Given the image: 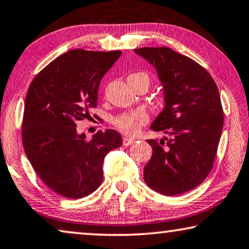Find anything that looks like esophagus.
I'll return each instance as SVG.
<instances>
[{
    "label": "esophagus",
    "instance_id": "esophagus-1",
    "mask_svg": "<svg viewBox=\"0 0 249 249\" xmlns=\"http://www.w3.org/2000/svg\"><path fill=\"white\" fill-rule=\"evenodd\" d=\"M134 142H135L134 139H129V138H124V139H123V144H124L125 146L132 145Z\"/></svg>",
    "mask_w": 249,
    "mask_h": 249
}]
</instances>
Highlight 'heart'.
<instances>
[{"label": "heart", "mask_w": 249, "mask_h": 249, "mask_svg": "<svg viewBox=\"0 0 249 249\" xmlns=\"http://www.w3.org/2000/svg\"><path fill=\"white\" fill-rule=\"evenodd\" d=\"M135 74H141L148 78V75L144 74V73H135ZM146 121H148V116H146L144 111L134 110L129 111V113H125L115 118L114 125L116 126L117 129L123 132L124 134L134 135L139 132L140 127L146 123Z\"/></svg>", "instance_id": "heart-1"}]
</instances>
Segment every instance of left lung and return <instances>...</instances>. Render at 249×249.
Returning <instances> with one entry per match:
<instances>
[{"mask_svg": "<svg viewBox=\"0 0 249 249\" xmlns=\"http://www.w3.org/2000/svg\"><path fill=\"white\" fill-rule=\"evenodd\" d=\"M146 59L160 80L164 107L151 124L170 139L148 140L152 157L144 167V180L167 196L198 186L213 167L223 127L218 87L204 68L168 47L134 50Z\"/></svg>", "mask_w": 249, "mask_h": 249, "instance_id": "1", "label": "left lung"}]
</instances>
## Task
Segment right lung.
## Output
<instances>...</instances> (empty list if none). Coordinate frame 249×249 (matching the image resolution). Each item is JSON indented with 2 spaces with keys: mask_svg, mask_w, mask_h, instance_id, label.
Here are the masks:
<instances>
[{
  "mask_svg": "<svg viewBox=\"0 0 249 249\" xmlns=\"http://www.w3.org/2000/svg\"><path fill=\"white\" fill-rule=\"evenodd\" d=\"M122 54L73 50L41 70L28 89L22 121L24 152L38 176L55 193L81 198L100 186L106 155L122 145L115 129L91 140L76 123L97 106L103 76Z\"/></svg>",
  "mask_w": 249,
  "mask_h": 249,
  "instance_id": "right-lung-1",
  "label": "right lung"
}]
</instances>
